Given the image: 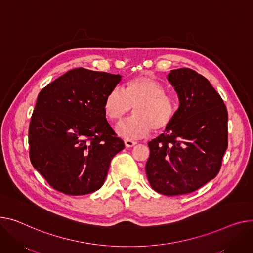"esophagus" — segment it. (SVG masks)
I'll use <instances>...</instances> for the list:
<instances>
[{"label": "esophagus", "instance_id": "1", "mask_svg": "<svg viewBox=\"0 0 253 253\" xmlns=\"http://www.w3.org/2000/svg\"><path fill=\"white\" fill-rule=\"evenodd\" d=\"M124 143H125L126 147H133L137 142L136 141H133V140H130V139H125Z\"/></svg>", "mask_w": 253, "mask_h": 253}]
</instances>
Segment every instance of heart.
<instances>
[{"mask_svg": "<svg viewBox=\"0 0 253 253\" xmlns=\"http://www.w3.org/2000/svg\"><path fill=\"white\" fill-rule=\"evenodd\" d=\"M134 107L130 119L117 124L115 130L126 139H139L155 129L162 131L174 119L177 106L174 98L165 93V87L153 77L137 76L128 80L124 89H111L104 100V111L112 121H119Z\"/></svg>", "mask_w": 253, "mask_h": 253, "instance_id": "obj_1", "label": "heart"}]
</instances>
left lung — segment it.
<instances>
[{
  "instance_id": "left-lung-1",
  "label": "left lung",
  "mask_w": 253,
  "mask_h": 253,
  "mask_svg": "<svg viewBox=\"0 0 253 253\" xmlns=\"http://www.w3.org/2000/svg\"><path fill=\"white\" fill-rule=\"evenodd\" d=\"M167 78L179 108L165 133L148 142L145 172L154 190L174 196L191 193L217 175L228 147V112L210 81L194 70H171Z\"/></svg>"
}]
</instances>
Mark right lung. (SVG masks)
<instances>
[{
    "label": "right lung",
    "mask_w": 253,
    "mask_h": 253,
    "mask_svg": "<svg viewBox=\"0 0 253 253\" xmlns=\"http://www.w3.org/2000/svg\"><path fill=\"white\" fill-rule=\"evenodd\" d=\"M121 78L76 68L41 90L29 124V157L54 189L84 195L103 186L112 159L125 147L104 111Z\"/></svg>",
    "instance_id": "right-lung-1"
}]
</instances>
